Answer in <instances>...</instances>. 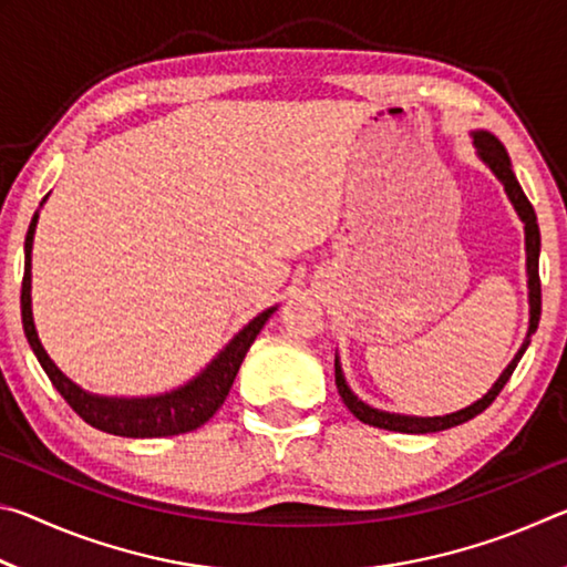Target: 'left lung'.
<instances>
[{
	"label": "left lung",
	"instance_id": "left-lung-1",
	"mask_svg": "<svg viewBox=\"0 0 567 567\" xmlns=\"http://www.w3.org/2000/svg\"><path fill=\"white\" fill-rule=\"evenodd\" d=\"M473 140H475V150H477V157L485 162L487 167L493 169V175L503 182V187L507 192V197H511V203L515 207L517 217L523 219L525 225V255H527V297H530V328H527V338L520 344V350L513 358V362L507 364L503 370V375L497 378L495 385L487 390V395L480 398L473 405H467L465 410H457V412H450V415L443 417H412V415H395V412H382L378 408H370L368 402H362L354 392L348 388V382H344L342 375V368H340V360L334 358V385H338V392L344 405L352 412L354 417L364 425H372V427H382V430H392V433H412V435H425V433H437V430H447V427H455V425H463V422L473 420L475 415H480L485 408L493 405V400L501 395V390L505 388V382L511 380L513 370L517 368V362H520L523 352L527 350V344H530V334L537 330V322H540V272H537V260H540V227H537V217H535V209L530 205V199L525 197V192L520 187V182L515 179V172L511 165V157H507L505 147L501 145V140L495 137V134L485 132V130H477L473 132Z\"/></svg>",
	"mask_w": 567,
	"mask_h": 567
}]
</instances>
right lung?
<instances>
[{"mask_svg":"<svg viewBox=\"0 0 567 567\" xmlns=\"http://www.w3.org/2000/svg\"><path fill=\"white\" fill-rule=\"evenodd\" d=\"M37 219H40V213H34L24 239V277L22 297H19V302H22V324L27 342H30V348L37 354V360H40L47 378L52 380L56 392L66 400V405H70L84 422H90L92 427L122 437H167L192 433V430L205 425L225 402L249 344L255 342V338L265 328V322L272 318L277 307H270V310L260 312L252 322L245 324V328L227 342V348L219 352L195 380H189L187 385L155 398L92 395V392L74 385V382L56 368L50 360V354L44 352L40 338H37L32 318V243Z\"/></svg>","mask_w":567,"mask_h":567,"instance_id":"1","label":"right lung"}]
</instances>
